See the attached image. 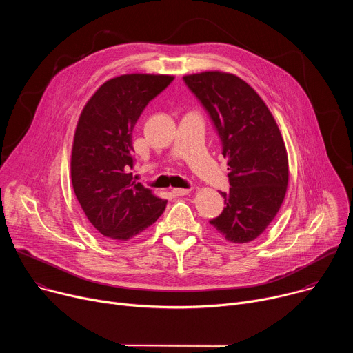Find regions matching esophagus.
Here are the masks:
<instances>
[{"label": "esophagus", "mask_w": 353, "mask_h": 353, "mask_svg": "<svg viewBox=\"0 0 353 353\" xmlns=\"http://www.w3.org/2000/svg\"><path fill=\"white\" fill-rule=\"evenodd\" d=\"M172 192L176 195V196H183V195H187L190 192L188 188H173Z\"/></svg>", "instance_id": "esophagus-1"}]
</instances>
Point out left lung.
Segmentation results:
<instances>
[{
  "mask_svg": "<svg viewBox=\"0 0 353 353\" xmlns=\"http://www.w3.org/2000/svg\"><path fill=\"white\" fill-rule=\"evenodd\" d=\"M184 82L210 113L228 158L229 192L210 221L232 243L257 239L276 216L288 188L289 163L279 127L260 94L234 74L205 71Z\"/></svg>",
  "mask_w": 353,
  "mask_h": 353,
  "instance_id": "obj_1",
  "label": "left lung"
}]
</instances>
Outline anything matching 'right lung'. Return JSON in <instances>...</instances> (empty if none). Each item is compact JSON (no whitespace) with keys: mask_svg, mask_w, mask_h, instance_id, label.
<instances>
[{"mask_svg":"<svg viewBox=\"0 0 353 353\" xmlns=\"http://www.w3.org/2000/svg\"><path fill=\"white\" fill-rule=\"evenodd\" d=\"M173 75L125 74L106 81L83 106L74 134L71 180L92 226L127 241L163 214L168 201L135 181L132 131L146 105Z\"/></svg>","mask_w":353,"mask_h":353,"instance_id":"right-lung-1","label":"right lung"}]
</instances>
